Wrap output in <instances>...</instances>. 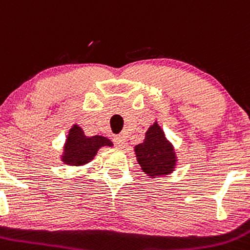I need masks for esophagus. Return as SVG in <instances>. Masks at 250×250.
<instances>
[{"label": "esophagus", "mask_w": 250, "mask_h": 250, "mask_svg": "<svg viewBox=\"0 0 250 250\" xmlns=\"http://www.w3.org/2000/svg\"><path fill=\"white\" fill-rule=\"evenodd\" d=\"M113 142H114V144H116V146H117V148H121V149L125 148V144H127V141H125V138L123 136H116L113 138Z\"/></svg>", "instance_id": "obj_1"}]
</instances>
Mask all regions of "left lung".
I'll return each mask as SVG.
<instances>
[{"mask_svg": "<svg viewBox=\"0 0 250 250\" xmlns=\"http://www.w3.org/2000/svg\"><path fill=\"white\" fill-rule=\"evenodd\" d=\"M134 151L142 170L150 178L171 174L178 162L174 146L158 122L148 128L143 143L134 146Z\"/></svg>", "mask_w": 250, "mask_h": 250, "instance_id": "8db88e82", "label": "left lung"}]
</instances>
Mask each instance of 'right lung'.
Returning a JSON list of instances; mask_svg holds the SVG:
<instances>
[{"label": "right lung", "mask_w": 250, "mask_h": 250, "mask_svg": "<svg viewBox=\"0 0 250 250\" xmlns=\"http://www.w3.org/2000/svg\"><path fill=\"white\" fill-rule=\"evenodd\" d=\"M112 146L113 143L106 137H86L83 128L79 125H74L70 128L65 141L62 162L70 167H81L90 163L100 148Z\"/></svg>", "instance_id": "obj_1"}]
</instances>
